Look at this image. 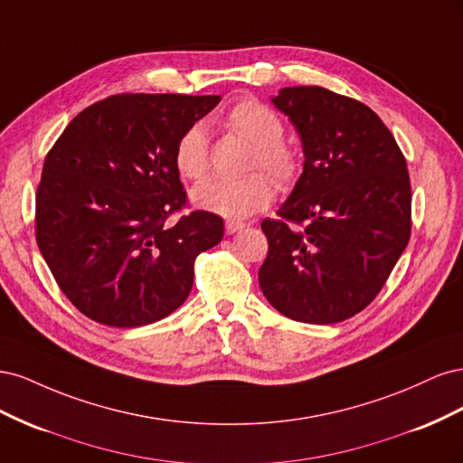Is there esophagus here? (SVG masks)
Instances as JSON below:
<instances>
[{
    "label": "esophagus",
    "mask_w": 463,
    "mask_h": 463,
    "mask_svg": "<svg viewBox=\"0 0 463 463\" xmlns=\"http://www.w3.org/2000/svg\"><path fill=\"white\" fill-rule=\"evenodd\" d=\"M245 228H247L245 222H233V220L226 222V233H228V235H232V233H235V232H241V230H245Z\"/></svg>",
    "instance_id": "34e87169"
}]
</instances>
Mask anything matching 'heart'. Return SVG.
<instances>
[{
  "mask_svg": "<svg viewBox=\"0 0 463 463\" xmlns=\"http://www.w3.org/2000/svg\"><path fill=\"white\" fill-rule=\"evenodd\" d=\"M226 128L253 145L249 170L269 171L284 189L298 184L303 170L299 150L284 141V121L276 111L257 98H245L222 116ZM174 165L181 177L203 179L210 170L208 138L201 125H191L179 135L174 148ZM274 181L263 172L240 179H208L191 193L193 204L230 220H243L269 206L274 199Z\"/></svg>",
  "mask_w": 463,
  "mask_h": 463,
  "instance_id": "obj_1",
  "label": "heart"
}]
</instances>
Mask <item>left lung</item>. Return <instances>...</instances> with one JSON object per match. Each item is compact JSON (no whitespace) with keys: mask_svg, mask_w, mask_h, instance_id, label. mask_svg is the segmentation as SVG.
<instances>
[{"mask_svg":"<svg viewBox=\"0 0 463 463\" xmlns=\"http://www.w3.org/2000/svg\"><path fill=\"white\" fill-rule=\"evenodd\" d=\"M301 137L303 174L278 218L262 220L264 298L298 322L334 325L378 296L411 235V184L374 111L322 87L274 98Z\"/></svg>","mask_w":463,"mask_h":463,"instance_id":"8db88e82","label":"left lung"}]
</instances>
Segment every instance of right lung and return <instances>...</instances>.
<instances>
[{"label":"right lung","instance_id":"right-lung-1","mask_svg":"<svg viewBox=\"0 0 463 463\" xmlns=\"http://www.w3.org/2000/svg\"><path fill=\"white\" fill-rule=\"evenodd\" d=\"M218 102L220 96H109L82 109L46 154L36 243L82 315L135 328L189 298L194 260L222 241L223 220L206 210L184 214L187 191L174 148Z\"/></svg>","mask_w":463,"mask_h":463}]
</instances>
